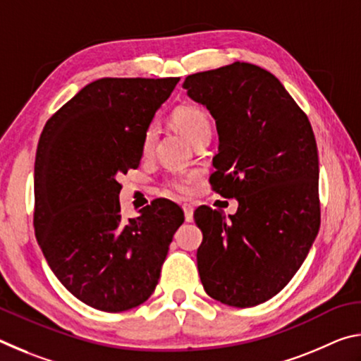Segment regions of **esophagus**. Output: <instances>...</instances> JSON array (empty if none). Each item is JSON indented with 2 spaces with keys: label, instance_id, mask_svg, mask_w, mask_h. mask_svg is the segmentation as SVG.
<instances>
[{
  "label": "esophagus",
  "instance_id": "esophagus-1",
  "mask_svg": "<svg viewBox=\"0 0 361 361\" xmlns=\"http://www.w3.org/2000/svg\"><path fill=\"white\" fill-rule=\"evenodd\" d=\"M183 210H185V219H186V221H192L194 207L191 204H185V205H183Z\"/></svg>",
  "mask_w": 361,
  "mask_h": 361
}]
</instances>
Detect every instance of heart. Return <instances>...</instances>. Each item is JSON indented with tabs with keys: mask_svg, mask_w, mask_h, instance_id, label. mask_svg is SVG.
<instances>
[{
	"mask_svg": "<svg viewBox=\"0 0 361 361\" xmlns=\"http://www.w3.org/2000/svg\"><path fill=\"white\" fill-rule=\"evenodd\" d=\"M172 121L189 140H192V142H197V140L204 135H210L212 132L209 116H207L204 109L199 106L186 105V106L176 108L172 113ZM156 142H157V127L154 124H149L146 127L142 138V156L149 157L152 154V151H154ZM197 178L199 175L195 172L175 173L172 176H169L166 185L175 192L186 194L191 191Z\"/></svg>",
	"mask_w": 361,
	"mask_h": 361,
	"instance_id": "b5f03b06",
	"label": "heart"
}]
</instances>
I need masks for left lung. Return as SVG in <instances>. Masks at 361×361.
Instances as JSON below:
<instances>
[{"mask_svg":"<svg viewBox=\"0 0 361 361\" xmlns=\"http://www.w3.org/2000/svg\"><path fill=\"white\" fill-rule=\"evenodd\" d=\"M183 87L216 121L213 191L239 200L231 222L207 205L194 212L200 282L219 302L253 307L285 288L319 234L312 126L282 82L252 63L189 75Z\"/></svg>","mask_w":361,"mask_h":361,"instance_id":"left-lung-1","label":"left lung"}]
</instances>
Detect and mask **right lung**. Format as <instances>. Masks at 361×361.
Segmentation results:
<instances>
[{"instance_id": "obj_1", "label": "right lung", "mask_w": 361, "mask_h": 361, "mask_svg": "<svg viewBox=\"0 0 361 361\" xmlns=\"http://www.w3.org/2000/svg\"><path fill=\"white\" fill-rule=\"evenodd\" d=\"M180 78H102L47 119L35 161L36 240L73 296L103 312L148 299L185 221L156 199L122 219L118 176L137 169L142 138Z\"/></svg>"}]
</instances>
